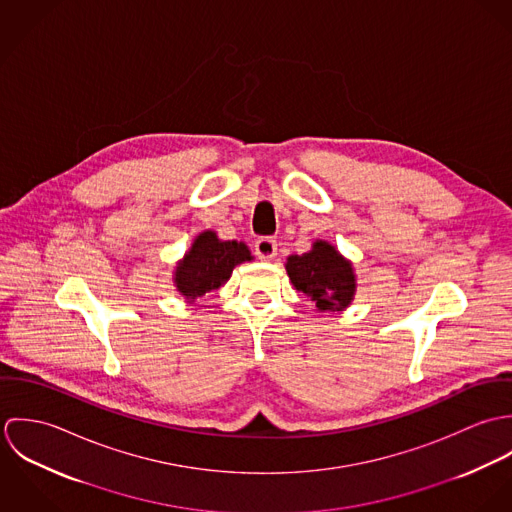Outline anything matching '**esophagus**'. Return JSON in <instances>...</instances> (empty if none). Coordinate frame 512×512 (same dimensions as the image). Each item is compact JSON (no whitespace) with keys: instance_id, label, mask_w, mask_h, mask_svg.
Wrapping results in <instances>:
<instances>
[{"instance_id":"34e87169","label":"esophagus","mask_w":512,"mask_h":512,"mask_svg":"<svg viewBox=\"0 0 512 512\" xmlns=\"http://www.w3.org/2000/svg\"><path fill=\"white\" fill-rule=\"evenodd\" d=\"M254 250H256V256L264 262L268 260H274L276 254H278V244L274 238L270 236H264V238H258L256 244H254Z\"/></svg>"}]
</instances>
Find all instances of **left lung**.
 I'll use <instances>...</instances> for the list:
<instances>
[{
  "mask_svg": "<svg viewBox=\"0 0 512 512\" xmlns=\"http://www.w3.org/2000/svg\"><path fill=\"white\" fill-rule=\"evenodd\" d=\"M286 272L297 292H303L319 313L347 309L357 293V274L331 242L315 240L309 252L292 254Z\"/></svg>",
  "mask_w": 512,
  "mask_h": 512,
  "instance_id": "8db88e82",
  "label": "left lung"
}]
</instances>
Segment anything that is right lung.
I'll use <instances>...</instances> for the list:
<instances>
[{"mask_svg": "<svg viewBox=\"0 0 512 512\" xmlns=\"http://www.w3.org/2000/svg\"><path fill=\"white\" fill-rule=\"evenodd\" d=\"M252 260L244 242L220 240L215 230H205L193 238L185 256L175 264L173 286L185 301L195 303L205 293L222 288L236 266Z\"/></svg>", "mask_w": 512, "mask_h": 512, "instance_id": "add662e5", "label": "right lung"}]
</instances>
